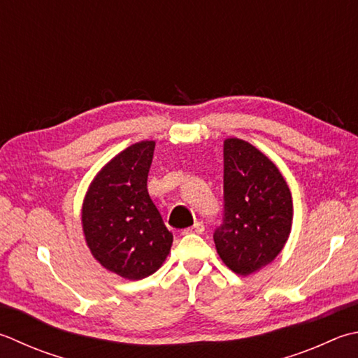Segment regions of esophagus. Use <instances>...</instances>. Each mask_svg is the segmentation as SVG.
Wrapping results in <instances>:
<instances>
[{"label":"esophagus","instance_id":"obj_1","mask_svg":"<svg viewBox=\"0 0 358 358\" xmlns=\"http://www.w3.org/2000/svg\"><path fill=\"white\" fill-rule=\"evenodd\" d=\"M203 231H205V225H203L201 222H195L194 227L185 229V234H192V233H195V234H203Z\"/></svg>","mask_w":358,"mask_h":358}]
</instances>
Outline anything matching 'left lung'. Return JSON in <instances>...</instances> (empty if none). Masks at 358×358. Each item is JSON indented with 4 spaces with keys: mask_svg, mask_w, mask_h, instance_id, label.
Returning a JSON list of instances; mask_svg holds the SVG:
<instances>
[{
    "mask_svg": "<svg viewBox=\"0 0 358 358\" xmlns=\"http://www.w3.org/2000/svg\"><path fill=\"white\" fill-rule=\"evenodd\" d=\"M225 213L214 243L223 264L248 276L275 261L289 241L292 192L276 164L239 138L223 141Z\"/></svg>",
    "mask_w": 358,
    "mask_h": 358,
    "instance_id": "8db88e82",
    "label": "left lung"
}]
</instances>
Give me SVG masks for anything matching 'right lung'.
<instances>
[{"label":"right lung","instance_id":"1","mask_svg":"<svg viewBox=\"0 0 358 358\" xmlns=\"http://www.w3.org/2000/svg\"><path fill=\"white\" fill-rule=\"evenodd\" d=\"M155 141H139L111 158L88 186L82 229L105 270L130 281L155 273L171 253L173 236L147 192Z\"/></svg>","mask_w":358,"mask_h":358}]
</instances>
